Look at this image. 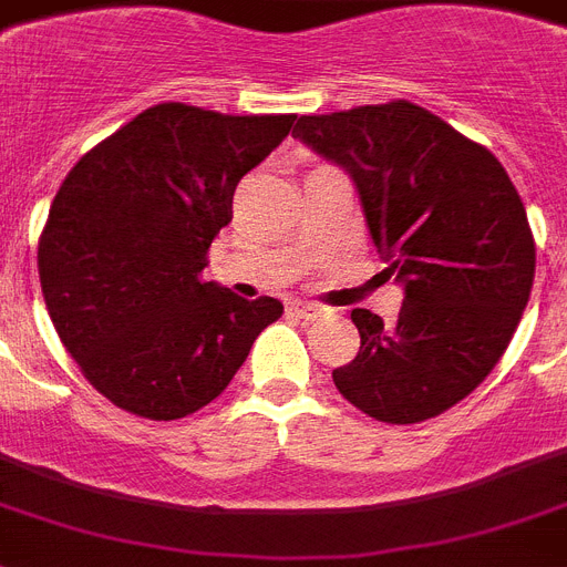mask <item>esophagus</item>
Listing matches in <instances>:
<instances>
[{"label":"esophagus","mask_w":567,"mask_h":567,"mask_svg":"<svg viewBox=\"0 0 567 567\" xmlns=\"http://www.w3.org/2000/svg\"><path fill=\"white\" fill-rule=\"evenodd\" d=\"M289 310L295 312V316H301V318H318L321 312H324V307H318V303H310V301H292L289 303Z\"/></svg>","instance_id":"esophagus-1"}]
</instances>
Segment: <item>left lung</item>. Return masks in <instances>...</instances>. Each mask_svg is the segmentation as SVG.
Returning a JSON list of instances; mask_svg holds the SVG:
<instances>
[{"label":"left lung","mask_w":567,"mask_h":567,"mask_svg":"<svg viewBox=\"0 0 567 567\" xmlns=\"http://www.w3.org/2000/svg\"><path fill=\"white\" fill-rule=\"evenodd\" d=\"M295 138L353 176L373 246L405 298L396 324L353 310L362 348L333 371L368 417L449 411L504 357L536 272L527 210L502 162L411 101L301 115Z\"/></svg>","instance_id":"1"}]
</instances>
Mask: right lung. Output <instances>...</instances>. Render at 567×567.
<instances>
[{
	"mask_svg": "<svg viewBox=\"0 0 567 567\" xmlns=\"http://www.w3.org/2000/svg\"><path fill=\"white\" fill-rule=\"evenodd\" d=\"M295 115H223L158 104L89 150L60 185L37 246L51 324L89 385L147 420L217 400L278 298L246 301L203 280L231 223L237 182Z\"/></svg>",
	"mask_w": 567,
	"mask_h": 567,
	"instance_id": "1",
	"label": "right lung"
}]
</instances>
